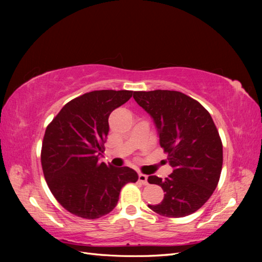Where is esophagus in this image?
<instances>
[{
    "instance_id": "obj_1",
    "label": "esophagus",
    "mask_w": 262,
    "mask_h": 262,
    "mask_svg": "<svg viewBox=\"0 0 262 262\" xmlns=\"http://www.w3.org/2000/svg\"><path fill=\"white\" fill-rule=\"evenodd\" d=\"M147 179H148V178H147L146 174H143V173L138 174V180H140V182H142L143 185H148Z\"/></svg>"
}]
</instances>
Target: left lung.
Masks as SVG:
<instances>
[{"mask_svg": "<svg viewBox=\"0 0 262 262\" xmlns=\"http://www.w3.org/2000/svg\"><path fill=\"white\" fill-rule=\"evenodd\" d=\"M133 97L153 119L173 169L164 180L148 177L149 183L165 192L162 202L148 207L166 217L194 213L214 192L223 164V146L213 119L198 101L178 91H135Z\"/></svg>", "mask_w": 262, "mask_h": 262, "instance_id": "left-lung-1", "label": "left lung"}]
</instances>
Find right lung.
I'll list each match as a JSON object with an SVG mask.
<instances>
[{
  "mask_svg": "<svg viewBox=\"0 0 262 262\" xmlns=\"http://www.w3.org/2000/svg\"><path fill=\"white\" fill-rule=\"evenodd\" d=\"M133 94L127 90L85 93L66 103L48 125L41 148L43 176L54 197L70 213L99 219L116 207L126 183L137 181L135 170L99 161L109 115Z\"/></svg>",
  "mask_w": 262,
  "mask_h": 262,
  "instance_id": "right-lung-1",
  "label": "right lung"
}]
</instances>
